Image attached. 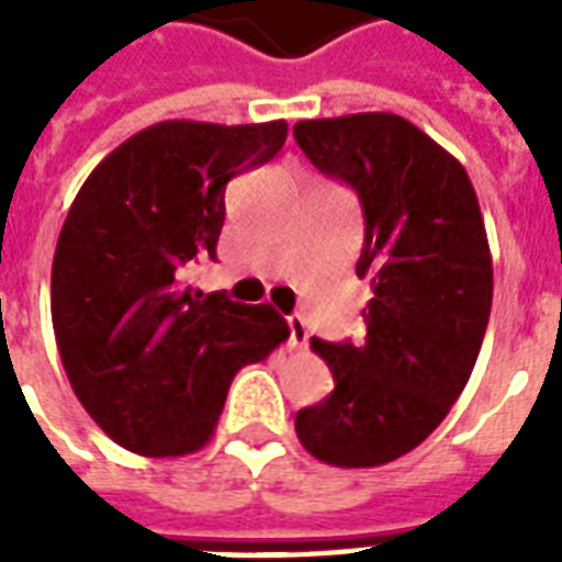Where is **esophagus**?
Instances as JSON below:
<instances>
[{
  "mask_svg": "<svg viewBox=\"0 0 562 562\" xmlns=\"http://www.w3.org/2000/svg\"><path fill=\"white\" fill-rule=\"evenodd\" d=\"M289 342L294 349H304L310 342V328H306V322L301 316H289Z\"/></svg>",
  "mask_w": 562,
  "mask_h": 562,
  "instance_id": "34e87169",
  "label": "esophagus"
}]
</instances>
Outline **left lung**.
<instances>
[{
    "label": "left lung",
    "mask_w": 562,
    "mask_h": 562,
    "mask_svg": "<svg viewBox=\"0 0 562 562\" xmlns=\"http://www.w3.org/2000/svg\"><path fill=\"white\" fill-rule=\"evenodd\" d=\"M294 140L361 198L355 270L373 289L364 340H310L334 391L294 430L322 463L382 467L422 446L470 382L494 297L482 210L463 165L397 114L301 120Z\"/></svg>",
    "instance_id": "obj_1"
}]
</instances>
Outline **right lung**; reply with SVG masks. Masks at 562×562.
I'll list each match as a JSON object with an SVG mask.
<instances>
[{
	"instance_id": "obj_1",
	"label": "right lung",
	"mask_w": 562,
	"mask_h": 562,
	"mask_svg": "<svg viewBox=\"0 0 562 562\" xmlns=\"http://www.w3.org/2000/svg\"><path fill=\"white\" fill-rule=\"evenodd\" d=\"M285 135V120H165L80 186L56 240L50 316L71 389L116 446L144 458L204 448L234 373L289 340L270 304L186 285L216 258L228 180L273 159Z\"/></svg>"
}]
</instances>
